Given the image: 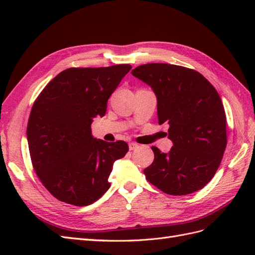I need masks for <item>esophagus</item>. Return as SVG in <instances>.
Segmentation results:
<instances>
[{"mask_svg":"<svg viewBox=\"0 0 255 255\" xmlns=\"http://www.w3.org/2000/svg\"><path fill=\"white\" fill-rule=\"evenodd\" d=\"M137 148H138V144L136 142H130V143H129V149H130V150H134V149H137Z\"/></svg>","mask_w":255,"mask_h":255,"instance_id":"34e87169","label":"esophagus"}]
</instances>
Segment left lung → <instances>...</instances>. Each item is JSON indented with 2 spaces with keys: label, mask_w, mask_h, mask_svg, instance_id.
<instances>
[{
  "label": "left lung",
  "mask_w": 255,
  "mask_h": 255,
  "mask_svg": "<svg viewBox=\"0 0 255 255\" xmlns=\"http://www.w3.org/2000/svg\"><path fill=\"white\" fill-rule=\"evenodd\" d=\"M153 90L159 124L169 125L173 147L154 160L145 178L170 195L202 189L218 170L227 145L226 113L218 92L199 72L167 63H148L131 71Z\"/></svg>",
  "instance_id": "8db88e82"
}]
</instances>
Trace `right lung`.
Wrapping results in <instances>:
<instances>
[{
  "instance_id": "right-lung-1",
  "label": "right lung",
  "mask_w": 255,
  "mask_h": 255,
  "mask_svg": "<svg viewBox=\"0 0 255 255\" xmlns=\"http://www.w3.org/2000/svg\"><path fill=\"white\" fill-rule=\"evenodd\" d=\"M130 69V64L67 69L32 105L27 125L31 163L44 186L61 202L88 206L110 188L114 162L124 158L128 144L97 140L91 125L105 115L108 99Z\"/></svg>"
}]
</instances>
